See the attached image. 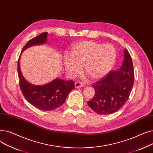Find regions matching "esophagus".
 I'll return each instance as SVG.
<instances>
[{
  "mask_svg": "<svg viewBox=\"0 0 153 153\" xmlns=\"http://www.w3.org/2000/svg\"><path fill=\"white\" fill-rule=\"evenodd\" d=\"M83 87V84L81 82L77 81L76 82H75V87L76 88H80Z\"/></svg>",
  "mask_w": 153,
  "mask_h": 153,
  "instance_id": "34e87169",
  "label": "esophagus"
}]
</instances>
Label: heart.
Masks as SVG:
<instances>
[{"label": "heart", "instance_id": "obj_1", "mask_svg": "<svg viewBox=\"0 0 153 153\" xmlns=\"http://www.w3.org/2000/svg\"><path fill=\"white\" fill-rule=\"evenodd\" d=\"M117 59L115 48L110 44L82 41L72 45L69 56L64 58V66L72 76L79 74L81 66L92 80L105 76L114 67Z\"/></svg>", "mask_w": 153, "mask_h": 153}]
</instances>
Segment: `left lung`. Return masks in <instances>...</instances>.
Segmentation results:
<instances>
[{
	"instance_id": "left-lung-1",
	"label": "left lung",
	"mask_w": 153,
	"mask_h": 153,
	"mask_svg": "<svg viewBox=\"0 0 153 153\" xmlns=\"http://www.w3.org/2000/svg\"><path fill=\"white\" fill-rule=\"evenodd\" d=\"M124 58L120 69L109 71L92 85L95 95L87 104L98 114L108 115L117 111L129 98L134 74L131 57L127 50L124 51Z\"/></svg>"
}]
</instances>
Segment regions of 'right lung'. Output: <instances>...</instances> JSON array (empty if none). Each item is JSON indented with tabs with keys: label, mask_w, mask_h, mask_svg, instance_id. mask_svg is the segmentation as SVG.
<instances>
[{
	"label": "right lung",
	"mask_w": 153,
	"mask_h": 153,
	"mask_svg": "<svg viewBox=\"0 0 153 153\" xmlns=\"http://www.w3.org/2000/svg\"><path fill=\"white\" fill-rule=\"evenodd\" d=\"M48 32H44L37 36L30 39L23 48L22 51L27 48L46 42ZM20 58L18 60V75L20 89L26 100L32 105L43 111L55 110L65 102L70 91L73 90L74 82L56 79L51 82L45 85H33L27 82L22 74L20 68Z\"/></svg>",
	"instance_id": "right-lung-1"
}]
</instances>
